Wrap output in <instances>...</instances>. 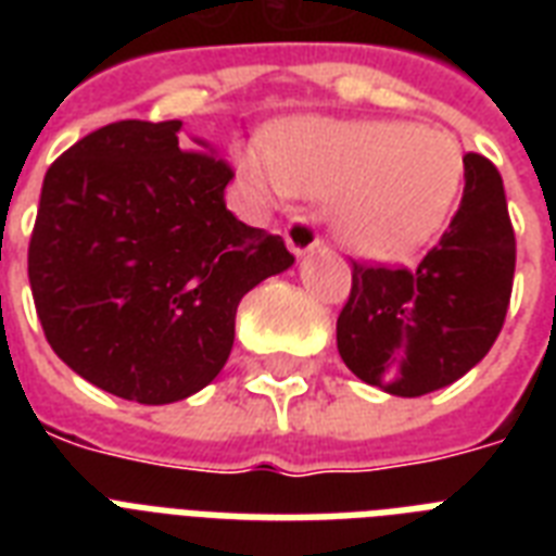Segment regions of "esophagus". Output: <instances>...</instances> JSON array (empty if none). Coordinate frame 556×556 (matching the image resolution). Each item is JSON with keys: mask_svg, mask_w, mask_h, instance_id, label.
<instances>
[{"mask_svg": "<svg viewBox=\"0 0 556 556\" xmlns=\"http://www.w3.org/2000/svg\"><path fill=\"white\" fill-rule=\"evenodd\" d=\"M286 244L296 253V256H303V253L320 248L323 236L317 233V227H314L308 218L296 216L286 225Z\"/></svg>", "mask_w": 556, "mask_h": 556, "instance_id": "obj_1", "label": "esophagus"}]
</instances>
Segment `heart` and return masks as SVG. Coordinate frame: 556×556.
I'll list each match as a JSON object with an SVG mask.
<instances>
[{
	"instance_id": "b5f03b06",
	"label": "heart",
	"mask_w": 556,
	"mask_h": 556,
	"mask_svg": "<svg viewBox=\"0 0 556 556\" xmlns=\"http://www.w3.org/2000/svg\"><path fill=\"white\" fill-rule=\"evenodd\" d=\"M256 195L331 201V222L349 248L395 256L427 242L456 204L465 155L444 129L395 121L308 117L274 143L242 155Z\"/></svg>"
}]
</instances>
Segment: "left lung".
<instances>
[{"label": "left lung", "mask_w": 556, "mask_h": 556, "mask_svg": "<svg viewBox=\"0 0 556 556\" xmlns=\"http://www.w3.org/2000/svg\"><path fill=\"white\" fill-rule=\"evenodd\" d=\"M517 239L500 169L465 155V192L418 268L352 260L338 317L343 364L389 395L418 397L473 369L508 314Z\"/></svg>", "instance_id": "obj_1"}]
</instances>
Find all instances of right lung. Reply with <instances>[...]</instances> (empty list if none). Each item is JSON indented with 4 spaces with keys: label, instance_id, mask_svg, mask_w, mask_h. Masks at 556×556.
<instances>
[{
    "label": "right lung",
    "instance_id": "1",
    "mask_svg": "<svg viewBox=\"0 0 556 556\" xmlns=\"http://www.w3.org/2000/svg\"><path fill=\"white\" fill-rule=\"evenodd\" d=\"M181 121H117L48 167L28 244L46 340L112 395L173 404L216 378L236 308L291 268L282 236L225 207L236 176Z\"/></svg>",
    "mask_w": 556,
    "mask_h": 556
}]
</instances>
